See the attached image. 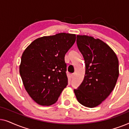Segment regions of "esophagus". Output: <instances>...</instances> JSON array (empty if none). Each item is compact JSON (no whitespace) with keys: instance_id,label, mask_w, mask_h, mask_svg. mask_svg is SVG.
Segmentation results:
<instances>
[{"instance_id":"34e87169","label":"esophagus","mask_w":129,"mask_h":129,"mask_svg":"<svg viewBox=\"0 0 129 129\" xmlns=\"http://www.w3.org/2000/svg\"><path fill=\"white\" fill-rule=\"evenodd\" d=\"M74 76H75V74H71V77H72V78H73Z\"/></svg>"}]
</instances>
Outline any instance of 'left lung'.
<instances>
[{
	"mask_svg": "<svg viewBox=\"0 0 129 129\" xmlns=\"http://www.w3.org/2000/svg\"><path fill=\"white\" fill-rule=\"evenodd\" d=\"M76 43L86 64L85 75L74 90L77 100L87 107L99 105L115 87L119 77V60L113 50L101 40L77 35Z\"/></svg>",
	"mask_w": 129,
	"mask_h": 129,
	"instance_id": "obj_1",
	"label": "left lung"
}]
</instances>
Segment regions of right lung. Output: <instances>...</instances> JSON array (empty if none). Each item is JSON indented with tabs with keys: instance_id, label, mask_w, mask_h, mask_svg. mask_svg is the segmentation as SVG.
I'll return each instance as SVG.
<instances>
[{
	"instance_id": "obj_1",
	"label": "right lung",
	"mask_w": 129,
	"mask_h": 129,
	"mask_svg": "<svg viewBox=\"0 0 129 129\" xmlns=\"http://www.w3.org/2000/svg\"><path fill=\"white\" fill-rule=\"evenodd\" d=\"M76 35L60 33L35 40L23 53L19 72L28 94L42 106L55 103L68 84L65 54Z\"/></svg>"
}]
</instances>
